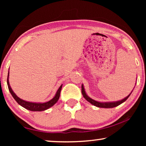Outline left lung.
<instances>
[{
  "label": "left lung",
  "instance_id": "1",
  "mask_svg": "<svg viewBox=\"0 0 146 146\" xmlns=\"http://www.w3.org/2000/svg\"><path fill=\"white\" fill-rule=\"evenodd\" d=\"M133 92V90L129 95H128L126 97L123 98L122 100H118V101H115V102H98V101L92 99V98H90L86 93L83 84H82V93L83 97H84L85 99L88 101V102H90L91 104L96 106V107L98 108H113L115 107H117V106L120 105L121 104L124 102L125 100H126L130 96L131 94Z\"/></svg>",
  "mask_w": 146,
  "mask_h": 146
}]
</instances>
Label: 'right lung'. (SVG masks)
<instances>
[{
  "label": "right lung",
  "mask_w": 146,
  "mask_h": 146,
  "mask_svg": "<svg viewBox=\"0 0 146 146\" xmlns=\"http://www.w3.org/2000/svg\"><path fill=\"white\" fill-rule=\"evenodd\" d=\"M9 72L8 71V78H7V84H8L9 92H10V93L11 94L12 97H13L14 99L16 100V102L18 103L19 105H21L22 107L26 108V110L31 111H45L46 110H48V109L50 108L51 107H52V106L53 105H55L58 100L59 97H60V91L62 90V84L60 86V88H58V90H57V91H56V93L55 95V96H54V97L51 100L48 101V102H28V101H26L24 100L21 99V98H20L18 96L14 93V91L12 90L9 82Z\"/></svg>",
  "instance_id": "right-lung-1"
}]
</instances>
